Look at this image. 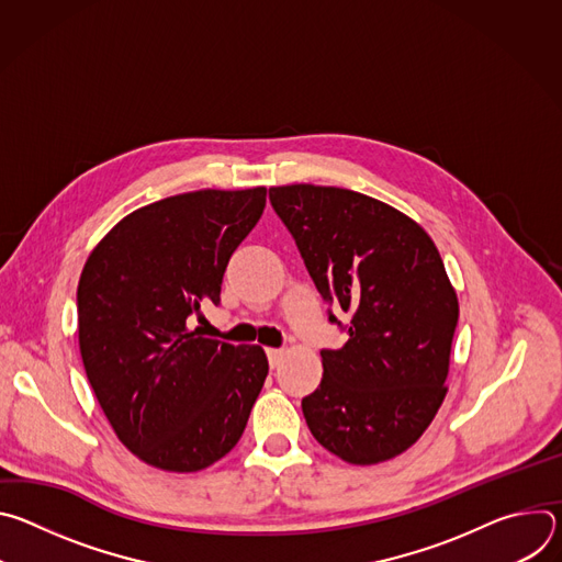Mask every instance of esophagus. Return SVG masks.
Returning a JSON list of instances; mask_svg holds the SVG:
<instances>
[{
  "label": "esophagus",
  "mask_w": 562,
  "mask_h": 562,
  "mask_svg": "<svg viewBox=\"0 0 562 562\" xmlns=\"http://www.w3.org/2000/svg\"><path fill=\"white\" fill-rule=\"evenodd\" d=\"M267 356H269L271 369H276V367H280V362H282V358H284V351H282V349H267Z\"/></svg>",
  "instance_id": "1"
}]
</instances>
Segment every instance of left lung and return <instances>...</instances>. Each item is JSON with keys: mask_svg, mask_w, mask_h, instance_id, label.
Here are the masks:
<instances>
[{"mask_svg": "<svg viewBox=\"0 0 562 562\" xmlns=\"http://www.w3.org/2000/svg\"><path fill=\"white\" fill-rule=\"evenodd\" d=\"M269 200L319 295L353 313L345 347L319 351L325 373L302 400L304 420L345 462L391 460L447 395L458 295L442 258L418 222L375 198L289 184Z\"/></svg>", "mask_w": 562, "mask_h": 562, "instance_id": "8db88e82", "label": "left lung"}]
</instances>
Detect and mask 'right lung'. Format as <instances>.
<instances>
[{"instance_id": "obj_1", "label": "right lung", "mask_w": 562, "mask_h": 562, "mask_svg": "<svg viewBox=\"0 0 562 562\" xmlns=\"http://www.w3.org/2000/svg\"><path fill=\"white\" fill-rule=\"evenodd\" d=\"M267 189H202L122 217L77 284L79 353L115 436L150 467L191 473L243 436L269 373L258 345L189 329L258 224Z\"/></svg>"}]
</instances>
